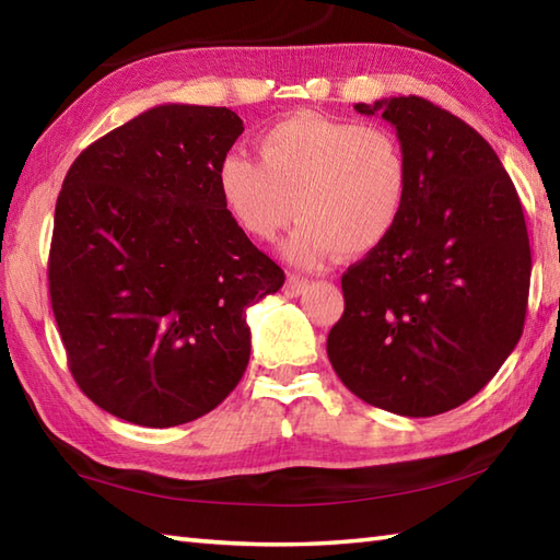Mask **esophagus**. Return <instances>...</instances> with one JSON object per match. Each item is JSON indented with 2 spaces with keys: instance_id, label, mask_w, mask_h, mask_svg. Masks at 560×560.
Here are the masks:
<instances>
[{
  "instance_id": "1",
  "label": "esophagus",
  "mask_w": 560,
  "mask_h": 560,
  "mask_svg": "<svg viewBox=\"0 0 560 560\" xmlns=\"http://www.w3.org/2000/svg\"><path fill=\"white\" fill-rule=\"evenodd\" d=\"M307 279H303V277H299V273H289V279H287V283H283V293L289 295V299H295V295H301V293H305V289H307Z\"/></svg>"
}]
</instances>
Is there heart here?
I'll use <instances>...</instances> for the list:
<instances>
[{
  "label": "heart",
  "instance_id": "heart-1",
  "mask_svg": "<svg viewBox=\"0 0 560 560\" xmlns=\"http://www.w3.org/2000/svg\"><path fill=\"white\" fill-rule=\"evenodd\" d=\"M259 158L231 151L217 183L241 231L259 243L277 241L293 265L323 267L341 249L371 253L401 221L409 197V159L387 127L293 115L259 137Z\"/></svg>",
  "mask_w": 560,
  "mask_h": 560
}]
</instances>
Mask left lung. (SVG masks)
I'll list each match as a JSON object with an SVG mask.
<instances>
[{
	"instance_id": "1",
	"label": "left lung",
	"mask_w": 560,
	"mask_h": 560,
	"mask_svg": "<svg viewBox=\"0 0 560 560\" xmlns=\"http://www.w3.org/2000/svg\"><path fill=\"white\" fill-rule=\"evenodd\" d=\"M383 113L409 159V197L383 245L341 277L327 355L355 397L399 416L471 399L522 337L532 253L517 189L489 141L419 96Z\"/></svg>"
}]
</instances>
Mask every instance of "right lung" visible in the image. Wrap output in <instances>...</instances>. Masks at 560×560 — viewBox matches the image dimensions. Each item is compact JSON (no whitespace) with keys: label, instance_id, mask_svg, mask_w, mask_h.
Listing matches in <instances>:
<instances>
[{"label":"right lung","instance_id":"right-lung-1","mask_svg":"<svg viewBox=\"0 0 560 560\" xmlns=\"http://www.w3.org/2000/svg\"><path fill=\"white\" fill-rule=\"evenodd\" d=\"M229 108L168 103L83 149L55 207L47 261L69 371L117 419L171 428L217 409L249 361V305L283 269L225 209Z\"/></svg>","mask_w":560,"mask_h":560}]
</instances>
